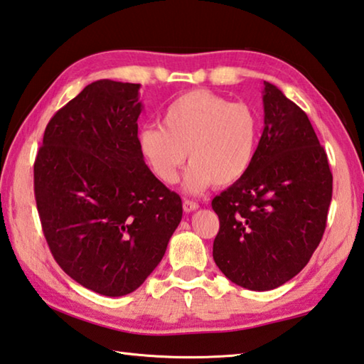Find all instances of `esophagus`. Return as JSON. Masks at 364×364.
<instances>
[{
	"label": "esophagus",
	"instance_id": "obj_1",
	"mask_svg": "<svg viewBox=\"0 0 364 364\" xmlns=\"http://www.w3.org/2000/svg\"><path fill=\"white\" fill-rule=\"evenodd\" d=\"M199 208V203H196L193 200H184L183 202V210L186 211V213H191V211H196Z\"/></svg>",
	"mask_w": 364,
	"mask_h": 364
}]
</instances>
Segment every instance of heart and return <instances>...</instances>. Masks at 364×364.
Returning <instances> with one entry per match:
<instances>
[{"instance_id": "heart-1", "label": "heart", "mask_w": 364, "mask_h": 364, "mask_svg": "<svg viewBox=\"0 0 364 364\" xmlns=\"http://www.w3.org/2000/svg\"><path fill=\"white\" fill-rule=\"evenodd\" d=\"M259 119L245 103H230L208 90L178 97L164 113L162 125L136 132V146L153 175L173 184L188 159L183 189L200 194L215 184L226 188L240 180L255 159Z\"/></svg>"}]
</instances>
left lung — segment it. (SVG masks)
I'll list each match as a JSON object with an SVG mask.
<instances>
[{
    "instance_id": "obj_1",
    "label": "left lung",
    "mask_w": 364,
    "mask_h": 364,
    "mask_svg": "<svg viewBox=\"0 0 364 364\" xmlns=\"http://www.w3.org/2000/svg\"><path fill=\"white\" fill-rule=\"evenodd\" d=\"M264 130L251 167L216 196L213 259L228 279L269 291L306 267L325 232L333 175L307 114L264 82Z\"/></svg>"
}]
</instances>
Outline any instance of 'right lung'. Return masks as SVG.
<instances>
[{
  "label": "right lung",
  "instance_id": "add662e5",
  "mask_svg": "<svg viewBox=\"0 0 364 364\" xmlns=\"http://www.w3.org/2000/svg\"><path fill=\"white\" fill-rule=\"evenodd\" d=\"M140 84L100 79L50 119L35 161V197L48 245L84 288L119 297L162 261L181 221L180 196L136 146Z\"/></svg>",
  "mask_w": 364,
  "mask_h": 364
}]
</instances>
